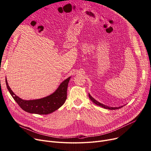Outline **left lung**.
<instances>
[{
	"label": "left lung",
	"mask_w": 151,
	"mask_h": 151,
	"mask_svg": "<svg viewBox=\"0 0 151 151\" xmlns=\"http://www.w3.org/2000/svg\"><path fill=\"white\" fill-rule=\"evenodd\" d=\"M89 97L90 99L95 104H96L97 105H99V106H101V107H102V108H105V109H119V108H122V106H119V107H109V106H106V105H104V104H100V102H99L98 101L95 100V99L91 96V95H90L89 93Z\"/></svg>",
	"instance_id": "obj_1"
}]
</instances>
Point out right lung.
Instances as JSON below:
<instances>
[{
	"instance_id": "right-lung-1",
	"label": "right lung",
	"mask_w": 151,
	"mask_h": 151,
	"mask_svg": "<svg viewBox=\"0 0 151 151\" xmlns=\"http://www.w3.org/2000/svg\"><path fill=\"white\" fill-rule=\"evenodd\" d=\"M70 77L63 81L53 93L46 97L31 100L20 99L13 93L5 79L7 89L11 96L19 106L25 111L37 114H48L59 109L64 104L67 99V91Z\"/></svg>"
}]
</instances>
